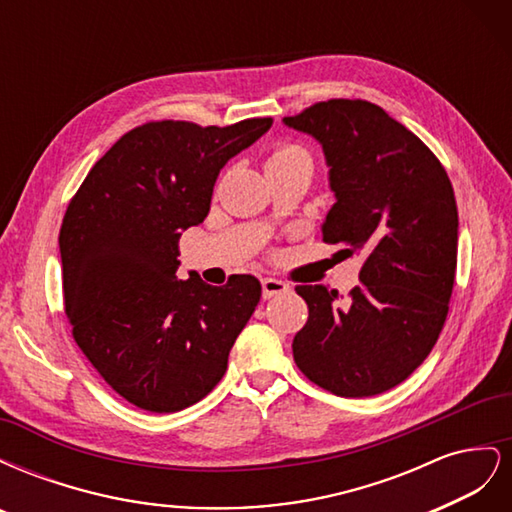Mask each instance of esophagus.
I'll use <instances>...</instances> for the list:
<instances>
[{
    "label": "esophagus",
    "instance_id": "esophagus-1",
    "mask_svg": "<svg viewBox=\"0 0 512 512\" xmlns=\"http://www.w3.org/2000/svg\"><path fill=\"white\" fill-rule=\"evenodd\" d=\"M288 290H290V286L282 280H275V277H265V280H262V297L265 299L277 297V294H284Z\"/></svg>",
    "mask_w": 512,
    "mask_h": 512
}]
</instances>
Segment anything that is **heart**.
<instances>
[{"label": "heart", "instance_id": "heart-1", "mask_svg": "<svg viewBox=\"0 0 512 512\" xmlns=\"http://www.w3.org/2000/svg\"><path fill=\"white\" fill-rule=\"evenodd\" d=\"M294 164H309L312 166V156H309V151L303 145L297 143H280L271 149V153L267 156L265 168L267 173L277 168H288Z\"/></svg>", "mask_w": 512, "mask_h": 512}]
</instances>
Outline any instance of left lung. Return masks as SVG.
Instances as JSON below:
<instances>
[{
    "label": "left lung",
    "instance_id": "1",
    "mask_svg": "<svg viewBox=\"0 0 512 512\" xmlns=\"http://www.w3.org/2000/svg\"><path fill=\"white\" fill-rule=\"evenodd\" d=\"M284 123L312 134L331 166L337 203L322 241L363 256L348 297L294 288L309 309L294 363L333 395H380L427 359L448 316L459 226L451 179L421 138L367 100L316 102Z\"/></svg>",
    "mask_w": 512,
    "mask_h": 512
}]
</instances>
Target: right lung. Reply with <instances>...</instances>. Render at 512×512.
Segmentation results:
<instances>
[{"instance_id": "obj_1", "label": "right lung", "mask_w": 512, "mask_h": 512, "mask_svg": "<svg viewBox=\"0 0 512 512\" xmlns=\"http://www.w3.org/2000/svg\"><path fill=\"white\" fill-rule=\"evenodd\" d=\"M271 123L147 121L104 153L70 200L59 252L72 337L136 408L166 414L209 395L254 314L256 277L209 286L175 271L181 232L207 218L220 170Z\"/></svg>"}]
</instances>
